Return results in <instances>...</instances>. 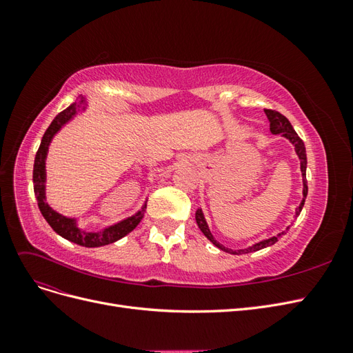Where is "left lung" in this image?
<instances>
[{
  "mask_svg": "<svg viewBox=\"0 0 353 353\" xmlns=\"http://www.w3.org/2000/svg\"><path fill=\"white\" fill-rule=\"evenodd\" d=\"M265 114H266V117H268V121H270V131H271L274 135H281V137L287 138V140L293 144L294 152H296L299 160H301V170H302V181H303V193H302V194H303V199H302V201H301V205H299V206L296 208V212H294V219H296V218L299 216V213L302 212L303 205H305V199H306V196H307V183H306V165H307V160H306L305 144H303V141L301 140V138H299V135H297L296 131L293 130L292 123L288 122V119H287L285 116H283L281 113L275 112V110H265ZM196 222H197V225H199L200 231L208 237V240H210L213 244H215L218 249H221V250H223V252H227V253H231V254H244V253H252V252H258V250L265 249V248H270V245L275 244L276 241H279V239H280L281 236H284V234H285L288 230H290V225H288L284 231L276 234V236H272V237H270V239L261 240V241H258V243H254V244L249 245V248H245V249L232 250V249L225 248V245L221 244L219 241H216L215 237L212 236V232H210V230H209V225H208V222H206V219H205V215H203V210H201V209H197V210H196Z\"/></svg>",
  "mask_w": 353,
  "mask_h": 353,
  "instance_id": "obj_1",
  "label": "left lung"
}]
</instances>
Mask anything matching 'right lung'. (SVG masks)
<instances>
[{
    "label": "right lung",
    "instance_id": "obj_1",
    "mask_svg": "<svg viewBox=\"0 0 353 353\" xmlns=\"http://www.w3.org/2000/svg\"><path fill=\"white\" fill-rule=\"evenodd\" d=\"M88 108V101L85 97H79L78 101H74L70 104L66 110H63L59 113L54 121L51 122L48 126V130L46 131L44 137L41 140V145L37 152L35 156V163H34V193L38 201V208L42 213V216L46 218L48 222V225L54 230L59 236L63 239H66L72 243H77L79 245H85V248H100V245H105L114 243L117 240H121L125 237L126 234H130L138 223L141 222L147 203L141 206V209L135 212L132 216H128L119 222L113 223V225L104 227L100 231H87L78 225V219L77 218H70L65 216L59 213L57 210L52 209L48 203H47V196H46V181H47V169H46V162H47V154H48V148L52 141L54 135L61 130L63 126L69 123L74 116L81 112H85Z\"/></svg>",
    "mask_w": 353,
    "mask_h": 353
}]
</instances>
